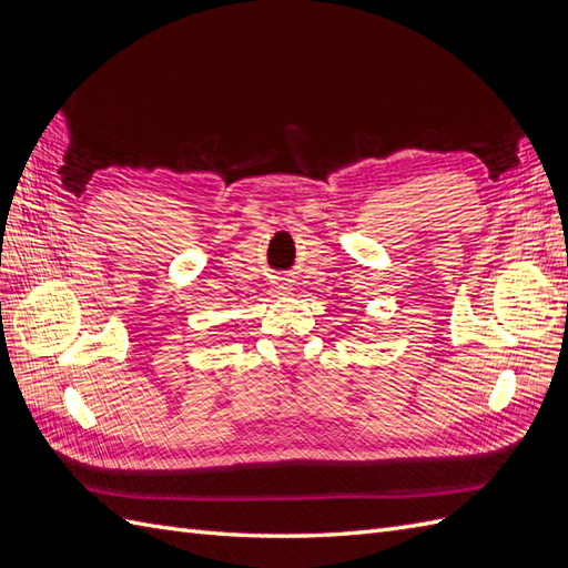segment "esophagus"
<instances>
[{"mask_svg": "<svg viewBox=\"0 0 568 568\" xmlns=\"http://www.w3.org/2000/svg\"><path fill=\"white\" fill-rule=\"evenodd\" d=\"M277 291H280V294H284V291H291L288 280H282V282H280V286H277Z\"/></svg>", "mask_w": 568, "mask_h": 568, "instance_id": "obj_1", "label": "esophagus"}]
</instances>
